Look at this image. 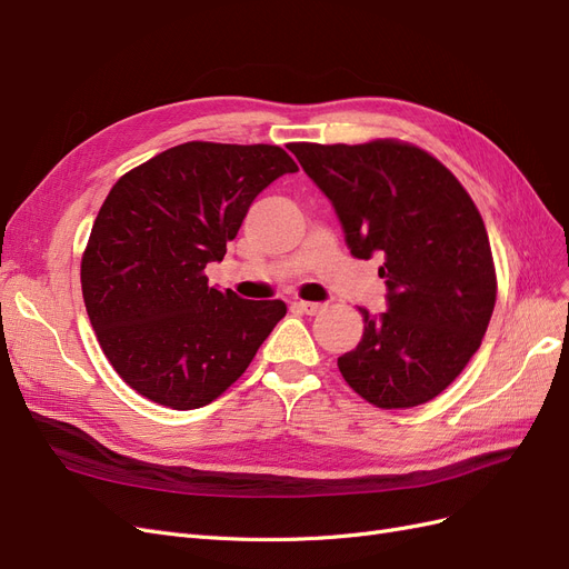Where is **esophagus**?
Instances as JSON below:
<instances>
[{
  "instance_id": "esophagus-1",
  "label": "esophagus",
  "mask_w": 569,
  "mask_h": 569,
  "mask_svg": "<svg viewBox=\"0 0 569 569\" xmlns=\"http://www.w3.org/2000/svg\"><path fill=\"white\" fill-rule=\"evenodd\" d=\"M295 306L301 308L306 316H318L325 311V303H316V301H295Z\"/></svg>"
}]
</instances>
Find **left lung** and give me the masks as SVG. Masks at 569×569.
Instances as JSON below:
<instances>
[{"label":"left lung","mask_w":569,"mask_h":569,"mask_svg":"<svg viewBox=\"0 0 569 569\" xmlns=\"http://www.w3.org/2000/svg\"><path fill=\"white\" fill-rule=\"evenodd\" d=\"M289 151L332 201L356 258L385 256L387 311L339 356L347 385L377 408H412L449 387L496 303L489 234L475 201L432 153L401 140L295 142Z\"/></svg>","instance_id":"obj_1"}]
</instances>
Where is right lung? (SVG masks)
<instances>
[{"instance_id":"add662e5","label":"right lung","mask_w":569,"mask_h":569,"mask_svg":"<svg viewBox=\"0 0 569 569\" xmlns=\"http://www.w3.org/2000/svg\"><path fill=\"white\" fill-rule=\"evenodd\" d=\"M299 166L274 144L184 142L120 178L80 263L99 347L128 387L173 410L216 401L244 375L284 301L209 287L251 201Z\"/></svg>"}]
</instances>
